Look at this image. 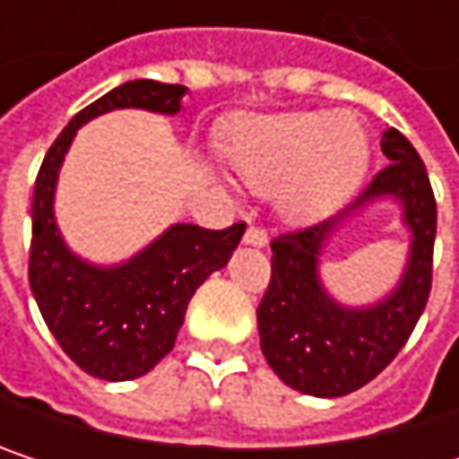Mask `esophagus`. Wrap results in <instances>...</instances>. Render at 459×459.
Wrapping results in <instances>:
<instances>
[{
	"mask_svg": "<svg viewBox=\"0 0 459 459\" xmlns=\"http://www.w3.org/2000/svg\"><path fill=\"white\" fill-rule=\"evenodd\" d=\"M244 244H252V247H265L268 244V230L263 226H249L244 233Z\"/></svg>",
	"mask_w": 459,
	"mask_h": 459,
	"instance_id": "esophagus-1",
	"label": "esophagus"
}]
</instances>
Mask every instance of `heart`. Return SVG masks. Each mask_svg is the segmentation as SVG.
I'll list each match as a JSON object with an SVG mask.
<instances>
[{
  "label": "heart",
  "instance_id": "heart-1",
  "mask_svg": "<svg viewBox=\"0 0 459 459\" xmlns=\"http://www.w3.org/2000/svg\"><path fill=\"white\" fill-rule=\"evenodd\" d=\"M226 161L249 191L276 194L290 218H311L361 180L369 140L353 114L295 111L238 125Z\"/></svg>",
  "mask_w": 459,
  "mask_h": 459
}]
</instances>
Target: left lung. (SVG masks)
<instances>
[{
    "label": "left lung",
    "mask_w": 459,
    "mask_h": 459,
    "mask_svg": "<svg viewBox=\"0 0 459 459\" xmlns=\"http://www.w3.org/2000/svg\"><path fill=\"white\" fill-rule=\"evenodd\" d=\"M383 167L334 218L279 233L271 241V281L257 306L260 348L268 367L308 396H345L375 380L404 348L425 311L433 281L436 196L428 169L399 130H385ZM380 195H396L413 229L403 284L375 309H342L320 290L316 257L325 236L348 214Z\"/></svg>",
    "instance_id": "left-lung-1"
}]
</instances>
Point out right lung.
<instances>
[{"label":"right lung","instance_id":"obj_1","mask_svg":"<svg viewBox=\"0 0 459 459\" xmlns=\"http://www.w3.org/2000/svg\"><path fill=\"white\" fill-rule=\"evenodd\" d=\"M183 84L127 82L82 108L55 138L37 175L31 202L29 284L65 356L100 380H135L172 348L186 308L202 281L229 263L247 223L212 230L172 226L148 249L117 268H95L71 255L52 218L60 161L76 130L114 108L178 114Z\"/></svg>","mask_w":459,"mask_h":459}]
</instances>
